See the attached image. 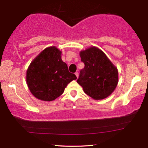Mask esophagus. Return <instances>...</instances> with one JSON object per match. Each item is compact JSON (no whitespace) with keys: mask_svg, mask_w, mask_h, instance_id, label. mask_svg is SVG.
Segmentation results:
<instances>
[{"mask_svg":"<svg viewBox=\"0 0 148 148\" xmlns=\"http://www.w3.org/2000/svg\"><path fill=\"white\" fill-rule=\"evenodd\" d=\"M75 75H76L77 77H78V76H79V73H78V72H76V73H75Z\"/></svg>","mask_w":148,"mask_h":148,"instance_id":"1","label":"esophagus"}]
</instances>
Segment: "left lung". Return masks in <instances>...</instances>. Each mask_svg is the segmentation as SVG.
<instances>
[{"label": "left lung", "mask_w": 148, "mask_h": 148, "mask_svg": "<svg viewBox=\"0 0 148 148\" xmlns=\"http://www.w3.org/2000/svg\"><path fill=\"white\" fill-rule=\"evenodd\" d=\"M84 67L77 83L84 92L95 100H102L114 92L118 83L117 67L101 49L91 46L79 53Z\"/></svg>", "instance_id": "8db88e82"}]
</instances>
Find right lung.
I'll return each mask as SVG.
<instances>
[{"label":"right lung","instance_id":"1","mask_svg":"<svg viewBox=\"0 0 148 148\" xmlns=\"http://www.w3.org/2000/svg\"><path fill=\"white\" fill-rule=\"evenodd\" d=\"M62 60V51L55 46L45 48L28 67L26 81L32 95L43 101H53L64 93L67 84L76 79Z\"/></svg>","mask_w":148,"mask_h":148}]
</instances>
